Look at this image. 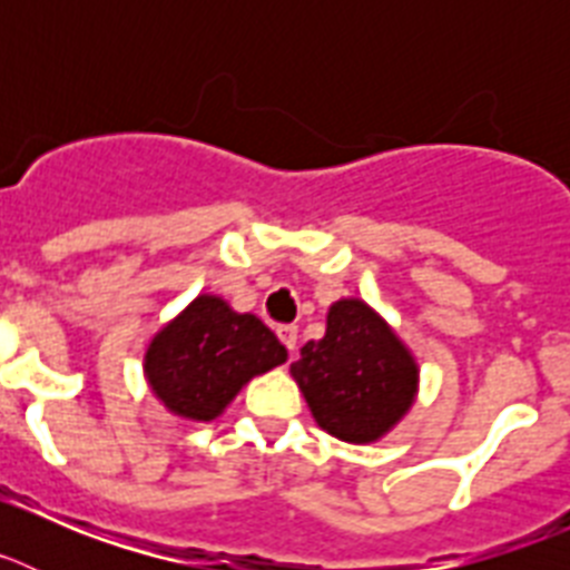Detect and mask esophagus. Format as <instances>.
<instances>
[{
    "mask_svg": "<svg viewBox=\"0 0 570 570\" xmlns=\"http://www.w3.org/2000/svg\"><path fill=\"white\" fill-rule=\"evenodd\" d=\"M276 336H279V342L285 347H288L291 354H294V347H296V336H299V331H296V325H279L276 328Z\"/></svg>",
    "mask_w": 570,
    "mask_h": 570,
    "instance_id": "esophagus-1",
    "label": "esophagus"
}]
</instances>
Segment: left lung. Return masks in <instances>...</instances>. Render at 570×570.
<instances>
[{"instance_id":"1","label":"left lung","mask_w":570,"mask_h":570,"mask_svg":"<svg viewBox=\"0 0 570 570\" xmlns=\"http://www.w3.org/2000/svg\"><path fill=\"white\" fill-rule=\"evenodd\" d=\"M322 431L374 442L402 420L416 394V362L385 322L360 299L328 311V331L291 365Z\"/></svg>"}]
</instances>
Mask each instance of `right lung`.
<instances>
[{
	"label": "right lung",
	"mask_w": 570,
	"mask_h": 570,
	"mask_svg": "<svg viewBox=\"0 0 570 570\" xmlns=\"http://www.w3.org/2000/svg\"><path fill=\"white\" fill-rule=\"evenodd\" d=\"M288 360L274 331L254 314H236L219 296H196L154 336L145 356L154 394L185 420L208 422L256 374Z\"/></svg>",
	"instance_id": "1"
}]
</instances>
